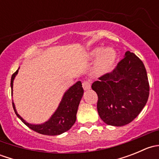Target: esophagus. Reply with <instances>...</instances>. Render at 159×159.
Listing matches in <instances>:
<instances>
[{
  "label": "esophagus",
  "instance_id": "obj_1",
  "mask_svg": "<svg viewBox=\"0 0 159 159\" xmlns=\"http://www.w3.org/2000/svg\"><path fill=\"white\" fill-rule=\"evenodd\" d=\"M82 86L84 91H87L91 89V82L89 81H84L82 83Z\"/></svg>",
  "mask_w": 159,
  "mask_h": 159
}]
</instances>
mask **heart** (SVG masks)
Listing matches in <instances>:
<instances>
[{"instance_id": "heart-1", "label": "heart", "mask_w": 159, "mask_h": 159, "mask_svg": "<svg viewBox=\"0 0 159 159\" xmlns=\"http://www.w3.org/2000/svg\"><path fill=\"white\" fill-rule=\"evenodd\" d=\"M102 51L103 49L98 48L91 52V57H97L99 56L94 67V72L97 75H102L111 71L116 63L117 54L113 49L108 48L103 52Z\"/></svg>"}]
</instances>
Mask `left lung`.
Returning <instances> with one entry per match:
<instances>
[{
  "mask_svg": "<svg viewBox=\"0 0 159 159\" xmlns=\"http://www.w3.org/2000/svg\"><path fill=\"white\" fill-rule=\"evenodd\" d=\"M91 89L98 94L97 108L108 125L129 124L148 102L149 83L143 62L127 51L111 71L94 81Z\"/></svg>",
  "mask_w": 159,
  "mask_h": 159,
  "instance_id": "obj_1",
  "label": "left lung"
}]
</instances>
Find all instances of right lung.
Segmentation results:
<instances>
[{"instance_id": "add662e5", "label": "right lung", "mask_w": 159, "mask_h": 159, "mask_svg": "<svg viewBox=\"0 0 159 159\" xmlns=\"http://www.w3.org/2000/svg\"><path fill=\"white\" fill-rule=\"evenodd\" d=\"M17 72H18V69L11 76V90H13V81ZM83 93H84V90H83L81 82L78 81L65 92L58 108L52 115V117L48 121L42 125H35L27 123L17 113L14 102H12V105L16 115L29 129L40 134H45V135H57V134H61L68 131L75 124L76 121V114L78 111V105L83 96Z\"/></svg>"}]
</instances>
